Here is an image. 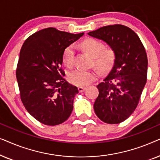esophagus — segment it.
I'll return each mask as SVG.
<instances>
[{
  "instance_id": "1",
  "label": "esophagus",
  "mask_w": 160,
  "mask_h": 160,
  "mask_svg": "<svg viewBox=\"0 0 160 160\" xmlns=\"http://www.w3.org/2000/svg\"><path fill=\"white\" fill-rule=\"evenodd\" d=\"M78 91H79V92H84L85 89H86V87H78Z\"/></svg>"
}]
</instances>
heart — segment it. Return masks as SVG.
<instances>
[{"instance_id": "obj_1", "label": "heart", "mask_w": 160, "mask_h": 160, "mask_svg": "<svg viewBox=\"0 0 160 160\" xmlns=\"http://www.w3.org/2000/svg\"><path fill=\"white\" fill-rule=\"evenodd\" d=\"M81 47L92 56L95 65L100 71H107L112 65L115 59V52L111 48H105L104 43L95 38H87L81 43ZM62 60L68 68L75 63V48L73 45L65 49ZM98 73L95 70L76 69L69 75V81L76 86H87L97 78Z\"/></svg>"}]
</instances>
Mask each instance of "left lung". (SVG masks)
<instances>
[{"instance_id": "obj_1", "label": "left lung", "mask_w": 160, "mask_h": 160, "mask_svg": "<svg viewBox=\"0 0 160 160\" xmlns=\"http://www.w3.org/2000/svg\"><path fill=\"white\" fill-rule=\"evenodd\" d=\"M88 35L105 41L115 52L112 68L97 86L94 110L105 123H121L134 112L147 80L145 48L138 36L122 25L104 26Z\"/></svg>"}]
</instances>
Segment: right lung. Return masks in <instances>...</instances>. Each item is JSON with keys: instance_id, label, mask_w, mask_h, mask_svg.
Here are the masks:
<instances>
[{"instance_id": "obj_1", "label": "right lung", "mask_w": 160, "mask_h": 160, "mask_svg": "<svg viewBox=\"0 0 160 160\" xmlns=\"http://www.w3.org/2000/svg\"><path fill=\"white\" fill-rule=\"evenodd\" d=\"M83 35L48 28L28 37L22 47L16 71L20 98L26 110L41 123L58 125L71 114L78 90L63 77L62 57Z\"/></svg>"}]
</instances>
